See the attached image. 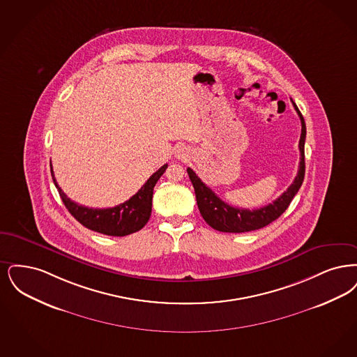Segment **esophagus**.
Returning a JSON list of instances; mask_svg holds the SVG:
<instances>
[{"label": "esophagus", "mask_w": 357, "mask_h": 357, "mask_svg": "<svg viewBox=\"0 0 357 357\" xmlns=\"http://www.w3.org/2000/svg\"><path fill=\"white\" fill-rule=\"evenodd\" d=\"M188 155H189V149L185 148V146H180V148L176 151V157L180 158V160H185Z\"/></svg>", "instance_id": "obj_1"}]
</instances>
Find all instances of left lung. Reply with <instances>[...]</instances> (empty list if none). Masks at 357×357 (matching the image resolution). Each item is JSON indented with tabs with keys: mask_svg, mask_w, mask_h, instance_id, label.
I'll use <instances>...</instances> for the list:
<instances>
[{
	"mask_svg": "<svg viewBox=\"0 0 357 357\" xmlns=\"http://www.w3.org/2000/svg\"><path fill=\"white\" fill-rule=\"evenodd\" d=\"M292 101V98H291ZM296 112L301 120V136L298 141V149H300V165H298V172L295 177V181L289 185V188L276 199L272 204H268L263 208L259 209H243V208H234L232 205L222 202L220 197L212 192L211 188L205 185L197 177V174L188 168L186 172L189 174V178L195 188L196 193V200H197V206L202 213V218L206 221L209 227L213 229L220 231V232L228 233H243L256 231L266 227L276 218H279L285 209L289 206L292 199L295 197L296 193L298 192L300 186L304 181V174H305V161H304V144H305V135H307V128H305V121L303 114L297 108L295 102L292 101Z\"/></svg>",
	"mask_w": 357,
	"mask_h": 357,
	"instance_id": "1",
	"label": "left lung"
}]
</instances>
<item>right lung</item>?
<instances>
[{
    "mask_svg": "<svg viewBox=\"0 0 357 357\" xmlns=\"http://www.w3.org/2000/svg\"><path fill=\"white\" fill-rule=\"evenodd\" d=\"M167 168L168 165L165 164L158 171L155 172L148 178V181L141 186L139 192L135 196H132L128 202L116 205L113 208L93 209L84 205H78L77 202H72L69 197H66L61 188L56 183L54 173L50 164L53 183L60 193L62 202L65 204L70 215L76 218L79 224H82L91 231L102 233L107 236H117V237L137 232L148 222L152 213L153 188Z\"/></svg>",
    "mask_w": 357,
    "mask_h": 357,
    "instance_id": "right-lung-1",
    "label": "right lung"
}]
</instances>
